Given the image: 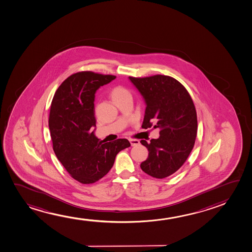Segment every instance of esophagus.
<instances>
[{"instance_id": "1", "label": "esophagus", "mask_w": 252, "mask_h": 252, "mask_svg": "<svg viewBox=\"0 0 252 252\" xmlns=\"http://www.w3.org/2000/svg\"><path fill=\"white\" fill-rule=\"evenodd\" d=\"M129 142L131 146H137L140 144V141L136 140V139H129Z\"/></svg>"}]
</instances>
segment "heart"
Segmentation results:
<instances>
[{"label": "heart", "instance_id": "obj_1", "mask_svg": "<svg viewBox=\"0 0 252 252\" xmlns=\"http://www.w3.org/2000/svg\"><path fill=\"white\" fill-rule=\"evenodd\" d=\"M110 96L114 102L117 103L128 97H131V95L127 89L124 88L123 86H116L112 89L110 93Z\"/></svg>", "mask_w": 252, "mask_h": 252}]
</instances>
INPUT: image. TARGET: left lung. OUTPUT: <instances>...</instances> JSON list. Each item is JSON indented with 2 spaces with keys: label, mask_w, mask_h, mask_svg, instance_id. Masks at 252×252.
Wrapping results in <instances>:
<instances>
[{
  "label": "left lung",
  "mask_w": 252,
  "mask_h": 252,
  "mask_svg": "<svg viewBox=\"0 0 252 252\" xmlns=\"http://www.w3.org/2000/svg\"><path fill=\"white\" fill-rule=\"evenodd\" d=\"M128 78L145 101L142 128L159 129V138L141 141L149 150L141 168L152 177L163 179L174 174L193 149L198 129L194 103L187 89L169 76Z\"/></svg>",
  "instance_id": "obj_1"
}]
</instances>
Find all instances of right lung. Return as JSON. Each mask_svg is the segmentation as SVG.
I'll use <instances>...</instances> for the list:
<instances>
[{"instance_id": "obj_1", "label": "right lung", "mask_w": 252, "mask_h": 252, "mask_svg": "<svg viewBox=\"0 0 252 252\" xmlns=\"http://www.w3.org/2000/svg\"><path fill=\"white\" fill-rule=\"evenodd\" d=\"M115 78L93 71L77 72L60 85L51 103L48 124L53 151L82 184H92L106 175L117 154L130 146L127 139L104 143L92 131L96 126V90Z\"/></svg>"}]
</instances>
